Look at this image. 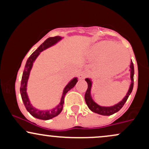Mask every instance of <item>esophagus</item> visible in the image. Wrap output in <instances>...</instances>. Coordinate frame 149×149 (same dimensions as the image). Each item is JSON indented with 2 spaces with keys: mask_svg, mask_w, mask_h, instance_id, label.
<instances>
[{
  "mask_svg": "<svg viewBox=\"0 0 149 149\" xmlns=\"http://www.w3.org/2000/svg\"><path fill=\"white\" fill-rule=\"evenodd\" d=\"M88 76V74H87L85 72H80L79 74V78L80 79H84L85 78Z\"/></svg>",
  "mask_w": 149,
  "mask_h": 149,
  "instance_id": "34e87169",
  "label": "esophagus"
}]
</instances>
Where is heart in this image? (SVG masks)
Masks as SVG:
<instances>
[{
  "instance_id": "1",
  "label": "heart",
  "mask_w": 149,
  "mask_h": 149,
  "mask_svg": "<svg viewBox=\"0 0 149 149\" xmlns=\"http://www.w3.org/2000/svg\"><path fill=\"white\" fill-rule=\"evenodd\" d=\"M124 50L127 52V50L122 45H116V43L112 41L104 40L97 42L92 46L90 50V57L94 60H99L103 56L101 63V69L107 76H114L120 73L126 66V64L118 69H110L107 64L108 56L110 54L112 62L116 64L117 66H120L124 64L127 58V54Z\"/></svg>"
}]
</instances>
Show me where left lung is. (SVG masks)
Listing matches in <instances>:
<instances>
[{
	"mask_svg": "<svg viewBox=\"0 0 149 149\" xmlns=\"http://www.w3.org/2000/svg\"><path fill=\"white\" fill-rule=\"evenodd\" d=\"M130 79H131V84L130 85V88L128 90V92L126 94V95L123 99L122 101L118 102V104H115V105L111 106V107H102V106L97 104L93 99L92 98L91 95V89L92 86V81L90 78H85V81L88 83V90H87L86 92L85 95V100L86 102V104L88 107L92 112L100 114V115L102 116H111L114 114L115 113L118 112L119 110H120L121 108L123 107L125 103L129 97L130 95L131 94L132 91L133 86H134V64H133L132 61H131L130 66Z\"/></svg>",
	"mask_w": 149,
	"mask_h": 149,
	"instance_id": "8db88e82",
	"label": "left lung"
}]
</instances>
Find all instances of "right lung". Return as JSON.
<instances>
[{"instance_id":"1","label":"right lung","mask_w":149,"mask_h":149,"mask_svg":"<svg viewBox=\"0 0 149 149\" xmlns=\"http://www.w3.org/2000/svg\"><path fill=\"white\" fill-rule=\"evenodd\" d=\"M62 39V38L60 36H55V37H50L48 38L47 40H45L43 43L41 44L35 52L32 53L31 55L27 59L26 63L24 70L23 71V75H22V81H21V87H20V93H21V96L22 101H23L26 110L29 112V113L34 118H36L38 119L44 120H49L52 118L55 117L59 115L63 109V106L64 103V97L66 94L71 89H72L73 87L78 82V78H73L71 81L66 85L64 90H63L62 96H61L60 103L54 109H51V110H39L36 108L33 107V105L31 104L28 95H27L26 90H27V83H28L29 78V75L31 70L32 69V66L33 65V62L35 61L36 58L38 57L40 52H42L45 49H47L48 47H50L51 46L55 45L58 42L60 41Z\"/></svg>"}]
</instances>
